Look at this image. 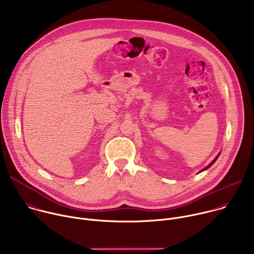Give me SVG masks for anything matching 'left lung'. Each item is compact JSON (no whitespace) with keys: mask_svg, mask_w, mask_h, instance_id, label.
<instances>
[{"mask_svg":"<svg viewBox=\"0 0 254 254\" xmlns=\"http://www.w3.org/2000/svg\"><path fill=\"white\" fill-rule=\"evenodd\" d=\"M219 156H220V153H219L218 155H217V156H216V158H215V159H214V160H213V161H212V162H211V163H210V164H209V165H208L207 167H205L204 169H202V170H201V171H200L199 173H201V172H203V171H205V170L209 169V168H210V167H211V166H212V165H213V164H214V163L216 162V160H217V159H218V157H219Z\"/></svg>","mask_w":254,"mask_h":254,"instance_id":"1","label":"left lung"}]
</instances>
